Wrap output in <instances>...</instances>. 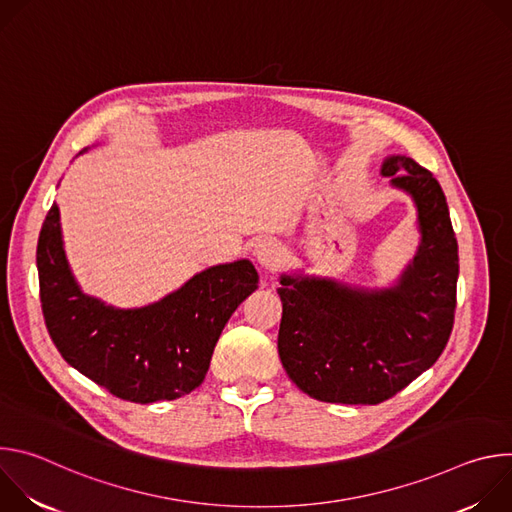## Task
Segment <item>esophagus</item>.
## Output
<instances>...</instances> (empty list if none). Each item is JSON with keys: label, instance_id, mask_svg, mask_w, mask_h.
I'll list each match as a JSON object with an SVG mask.
<instances>
[{"label": "esophagus", "instance_id": "34e87169", "mask_svg": "<svg viewBox=\"0 0 512 512\" xmlns=\"http://www.w3.org/2000/svg\"><path fill=\"white\" fill-rule=\"evenodd\" d=\"M255 257L267 271H275L283 261V249L277 241L265 239L255 247Z\"/></svg>", "mask_w": 512, "mask_h": 512}]
</instances>
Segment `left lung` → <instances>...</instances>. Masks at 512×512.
<instances>
[{
	"label": "left lung",
	"mask_w": 512,
	"mask_h": 512,
	"mask_svg": "<svg viewBox=\"0 0 512 512\" xmlns=\"http://www.w3.org/2000/svg\"><path fill=\"white\" fill-rule=\"evenodd\" d=\"M383 174L415 198L423 235L399 285L360 291L326 279L281 277L277 289L281 364L318 401L391 399L440 358L454 328L460 259L444 190L411 158H389Z\"/></svg>",
	"instance_id": "1"
}]
</instances>
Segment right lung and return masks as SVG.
Here are the masks:
<instances>
[{
  "label": "right lung",
  "mask_w": 512,
  "mask_h": 512,
  "mask_svg": "<svg viewBox=\"0 0 512 512\" xmlns=\"http://www.w3.org/2000/svg\"><path fill=\"white\" fill-rule=\"evenodd\" d=\"M36 265L44 322L62 358L111 395L141 405L184 397L204 381L218 336L259 283L243 259L194 275L148 308L113 310L72 279L56 204L38 237Z\"/></svg>",
  "instance_id": "add662e5"
}]
</instances>
